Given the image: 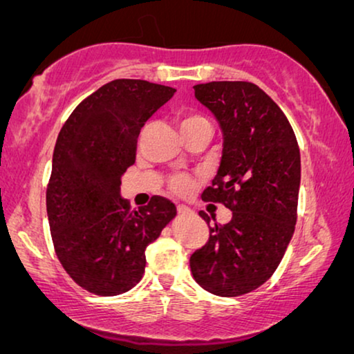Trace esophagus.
Returning <instances> with one entry per match:
<instances>
[{
  "label": "esophagus",
  "mask_w": 354,
  "mask_h": 354,
  "mask_svg": "<svg viewBox=\"0 0 354 354\" xmlns=\"http://www.w3.org/2000/svg\"><path fill=\"white\" fill-rule=\"evenodd\" d=\"M177 212L180 216H188V214H192V209L188 206H185V205H178L177 206Z\"/></svg>",
  "instance_id": "1"
}]
</instances>
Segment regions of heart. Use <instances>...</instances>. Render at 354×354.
<instances>
[{"label": "heart", "mask_w": 354, "mask_h": 354, "mask_svg": "<svg viewBox=\"0 0 354 354\" xmlns=\"http://www.w3.org/2000/svg\"><path fill=\"white\" fill-rule=\"evenodd\" d=\"M178 125H180L182 135L201 127H211L209 120H207L203 114L195 113V111H185V113L178 114ZM171 185L174 188V192L187 193L190 192V188L193 187V182L192 178L188 177H176L171 182Z\"/></svg>", "instance_id": "heart-1"}]
</instances>
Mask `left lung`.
Wrapping results in <instances>:
<instances>
[{"instance_id":"left-lung-1","label":"left lung","mask_w":354,"mask_h":354,"mask_svg":"<svg viewBox=\"0 0 354 354\" xmlns=\"http://www.w3.org/2000/svg\"><path fill=\"white\" fill-rule=\"evenodd\" d=\"M193 88L224 140L212 187L201 198L229 207L232 219L209 227V240L190 256V269L206 292L240 297L274 274L293 236L301 178L298 142L282 109L258 85L209 82ZM200 216L209 224L205 211Z\"/></svg>"}]
</instances>
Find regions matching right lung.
Returning <instances> with one entry per match:
<instances>
[{
  "instance_id": "right-lung-1",
  "label": "right lung",
  "mask_w": 354,
  "mask_h": 354,
  "mask_svg": "<svg viewBox=\"0 0 354 354\" xmlns=\"http://www.w3.org/2000/svg\"><path fill=\"white\" fill-rule=\"evenodd\" d=\"M174 93L147 80H113L82 101L57 135L46 188L53 245L66 272L90 293L133 288L147 266L145 250L177 214L162 196L138 211L120 196L140 130Z\"/></svg>"
}]
</instances>
